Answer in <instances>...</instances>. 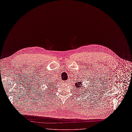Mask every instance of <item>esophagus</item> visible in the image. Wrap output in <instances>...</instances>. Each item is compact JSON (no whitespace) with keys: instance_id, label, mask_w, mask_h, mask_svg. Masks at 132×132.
Listing matches in <instances>:
<instances>
[{"instance_id":"esophagus-1","label":"esophagus","mask_w":132,"mask_h":132,"mask_svg":"<svg viewBox=\"0 0 132 132\" xmlns=\"http://www.w3.org/2000/svg\"><path fill=\"white\" fill-rule=\"evenodd\" d=\"M63 82H64V83H65V84H66V83H67L68 81H63Z\"/></svg>"}]
</instances>
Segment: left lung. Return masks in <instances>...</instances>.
<instances>
[{
    "label": "left lung",
    "instance_id": "8db88e82",
    "mask_svg": "<svg viewBox=\"0 0 132 132\" xmlns=\"http://www.w3.org/2000/svg\"><path fill=\"white\" fill-rule=\"evenodd\" d=\"M82 81H79L78 82H76V85H75V88H76L77 89H79L80 91L81 90V88L83 89V86H82ZM77 90V89H76Z\"/></svg>",
    "mask_w": 132,
    "mask_h": 132
}]
</instances>
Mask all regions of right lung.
Segmentation results:
<instances>
[{"label": "right lung", "instance_id": "1", "mask_svg": "<svg viewBox=\"0 0 132 132\" xmlns=\"http://www.w3.org/2000/svg\"><path fill=\"white\" fill-rule=\"evenodd\" d=\"M50 82H51V83H52V82H47V84H51L50 86H49V87H48V88H49V89H51V87L52 86V84H50ZM55 84V82H54V84Z\"/></svg>", "mask_w": 132, "mask_h": 132}]
</instances>
